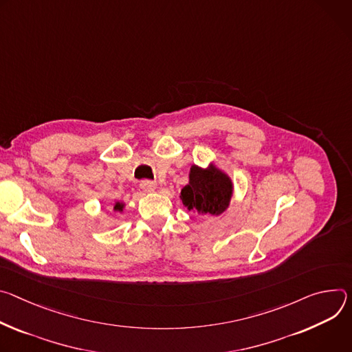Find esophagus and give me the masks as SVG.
I'll list each match as a JSON object with an SVG mask.
<instances>
[{
    "label": "esophagus",
    "mask_w": 352,
    "mask_h": 352,
    "mask_svg": "<svg viewBox=\"0 0 352 352\" xmlns=\"http://www.w3.org/2000/svg\"><path fill=\"white\" fill-rule=\"evenodd\" d=\"M140 186L144 191H152L155 188V183L152 180H142Z\"/></svg>",
    "instance_id": "obj_1"
}]
</instances>
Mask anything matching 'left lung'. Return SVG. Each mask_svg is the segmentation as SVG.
Returning a JSON list of instances; mask_svg holds the SVG:
<instances>
[{
	"label": "left lung",
	"mask_w": 352,
	"mask_h": 352,
	"mask_svg": "<svg viewBox=\"0 0 352 352\" xmlns=\"http://www.w3.org/2000/svg\"><path fill=\"white\" fill-rule=\"evenodd\" d=\"M232 192L233 184L226 173L214 165L207 169L192 165L188 184L180 191V200L188 211L201 215H219L229 207Z\"/></svg>",
	"instance_id": "1"
}]
</instances>
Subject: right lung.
I'll return each mask as SVG.
<instances>
[{
  "label": "right lung",
  "instance_id": "add662e5",
  "mask_svg": "<svg viewBox=\"0 0 352 352\" xmlns=\"http://www.w3.org/2000/svg\"><path fill=\"white\" fill-rule=\"evenodd\" d=\"M123 208H124V204H123V203H116L114 207H113L114 211H123Z\"/></svg>",
  "mask_w": 352,
  "mask_h": 352
}]
</instances>
